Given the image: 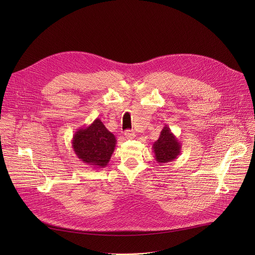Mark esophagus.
<instances>
[{
    "mask_svg": "<svg viewBox=\"0 0 255 255\" xmlns=\"http://www.w3.org/2000/svg\"><path fill=\"white\" fill-rule=\"evenodd\" d=\"M124 135L126 136V138L128 139H133L135 137V132L133 130H126L124 132Z\"/></svg>",
    "mask_w": 255,
    "mask_h": 255,
    "instance_id": "esophagus-1",
    "label": "esophagus"
}]
</instances>
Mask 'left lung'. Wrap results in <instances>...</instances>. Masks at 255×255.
Wrapping results in <instances>:
<instances>
[{
    "instance_id": "1",
    "label": "left lung",
    "mask_w": 255,
    "mask_h": 255,
    "mask_svg": "<svg viewBox=\"0 0 255 255\" xmlns=\"http://www.w3.org/2000/svg\"><path fill=\"white\" fill-rule=\"evenodd\" d=\"M180 142L171 132L169 127L165 125L160 132L159 138L152 145L155 160L159 165L173 161L180 154Z\"/></svg>"
}]
</instances>
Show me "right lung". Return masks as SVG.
Wrapping results in <instances>:
<instances>
[{
	"label": "right lung",
	"instance_id": "1",
	"mask_svg": "<svg viewBox=\"0 0 255 255\" xmlns=\"http://www.w3.org/2000/svg\"><path fill=\"white\" fill-rule=\"evenodd\" d=\"M116 143L115 135L97 118L89 126L75 132L71 146L84 163L95 168H104L111 159Z\"/></svg>",
	"mask_w": 255,
	"mask_h": 255
}]
</instances>
